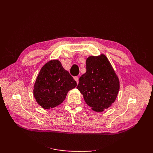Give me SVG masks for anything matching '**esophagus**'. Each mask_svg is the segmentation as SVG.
Returning a JSON list of instances; mask_svg holds the SVG:
<instances>
[{
  "instance_id": "1",
  "label": "esophagus",
  "mask_w": 153,
  "mask_h": 153,
  "mask_svg": "<svg viewBox=\"0 0 153 153\" xmlns=\"http://www.w3.org/2000/svg\"><path fill=\"white\" fill-rule=\"evenodd\" d=\"M74 78H75V80H76V82L77 84H78V82H79V77H78V76H75V77H74Z\"/></svg>"
}]
</instances>
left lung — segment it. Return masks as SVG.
<instances>
[{
  "mask_svg": "<svg viewBox=\"0 0 153 153\" xmlns=\"http://www.w3.org/2000/svg\"><path fill=\"white\" fill-rule=\"evenodd\" d=\"M86 72L79 78L76 88L85 103L96 112H102L114 102L119 90V80L104 55L91 56L86 61Z\"/></svg>",
  "mask_w": 153,
  "mask_h": 153,
  "instance_id": "1",
  "label": "left lung"
}]
</instances>
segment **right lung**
<instances>
[{
	"label": "right lung",
	"instance_id": "1",
	"mask_svg": "<svg viewBox=\"0 0 153 153\" xmlns=\"http://www.w3.org/2000/svg\"><path fill=\"white\" fill-rule=\"evenodd\" d=\"M76 86V81L60 61L53 60L40 70L34 86V96L40 106L49 109L62 103L68 92Z\"/></svg>",
	"mask_w": 153,
	"mask_h": 153
}]
</instances>
